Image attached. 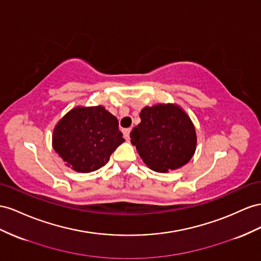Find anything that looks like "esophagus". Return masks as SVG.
Instances as JSON below:
<instances>
[{
    "mask_svg": "<svg viewBox=\"0 0 261 261\" xmlns=\"http://www.w3.org/2000/svg\"><path fill=\"white\" fill-rule=\"evenodd\" d=\"M129 133H130V128H125V129H123V134H124L125 139H128V138H129Z\"/></svg>",
    "mask_w": 261,
    "mask_h": 261,
    "instance_id": "obj_1",
    "label": "esophagus"
}]
</instances>
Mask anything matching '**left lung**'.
<instances>
[{
    "label": "left lung",
    "mask_w": 261,
    "mask_h": 261,
    "mask_svg": "<svg viewBox=\"0 0 261 261\" xmlns=\"http://www.w3.org/2000/svg\"><path fill=\"white\" fill-rule=\"evenodd\" d=\"M140 123L130 133L147 167L157 172L175 170L195 152L196 133L188 114L177 104H157L140 111Z\"/></svg>",
    "instance_id": "1"
}]
</instances>
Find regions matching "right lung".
<instances>
[{
	"label": "right lung",
	"mask_w": 261,
	"mask_h": 261,
	"mask_svg": "<svg viewBox=\"0 0 261 261\" xmlns=\"http://www.w3.org/2000/svg\"><path fill=\"white\" fill-rule=\"evenodd\" d=\"M124 142L117 118L101 105L69 111L53 134L54 149L66 166L83 173L103 167Z\"/></svg>",
	"instance_id": "1"
}]
</instances>
